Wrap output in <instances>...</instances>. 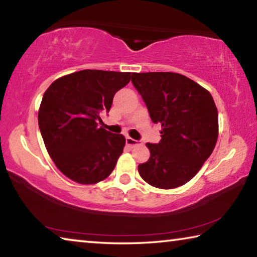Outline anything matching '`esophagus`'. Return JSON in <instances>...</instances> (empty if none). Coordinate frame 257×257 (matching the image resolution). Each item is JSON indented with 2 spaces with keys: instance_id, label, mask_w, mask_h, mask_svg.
I'll use <instances>...</instances> for the list:
<instances>
[{
  "instance_id": "obj_1",
  "label": "esophagus",
  "mask_w": 257,
  "mask_h": 257,
  "mask_svg": "<svg viewBox=\"0 0 257 257\" xmlns=\"http://www.w3.org/2000/svg\"><path fill=\"white\" fill-rule=\"evenodd\" d=\"M125 144H127L130 147H133V146H136V145L141 144V142L136 141V139H134L132 137H125Z\"/></svg>"
}]
</instances>
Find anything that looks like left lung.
Masks as SVG:
<instances>
[{
  "label": "left lung",
  "mask_w": 257,
  "mask_h": 257,
  "mask_svg": "<svg viewBox=\"0 0 257 257\" xmlns=\"http://www.w3.org/2000/svg\"><path fill=\"white\" fill-rule=\"evenodd\" d=\"M132 82L154 123L160 122L159 144L147 143L151 156L138 165L139 175L156 188L185 185L212 154L219 121L212 95L179 73H133Z\"/></svg>",
  "instance_id": "8db88e82"
}]
</instances>
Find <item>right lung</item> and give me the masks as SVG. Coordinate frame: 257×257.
Masks as SVG:
<instances>
[{
  "label": "right lung",
  "instance_id": "right-lung-1",
  "mask_svg": "<svg viewBox=\"0 0 257 257\" xmlns=\"http://www.w3.org/2000/svg\"><path fill=\"white\" fill-rule=\"evenodd\" d=\"M130 72L81 70L59 78L43 96L38 125L51 159L64 176L90 185L111 175L125 138L98 128Z\"/></svg>",
  "mask_w": 257,
  "mask_h": 257
}]
</instances>
